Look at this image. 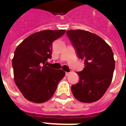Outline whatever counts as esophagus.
I'll return each instance as SVG.
<instances>
[{
	"instance_id": "esophagus-1",
	"label": "esophagus",
	"mask_w": 126,
	"mask_h": 126,
	"mask_svg": "<svg viewBox=\"0 0 126 126\" xmlns=\"http://www.w3.org/2000/svg\"><path fill=\"white\" fill-rule=\"evenodd\" d=\"M70 74V73H69V72H66V73H65V76H66V77H67V76H69V75Z\"/></svg>"
}]
</instances>
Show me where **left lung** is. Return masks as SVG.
<instances>
[{
  "instance_id": "8db88e82",
  "label": "left lung",
  "mask_w": 126,
  "mask_h": 126,
  "mask_svg": "<svg viewBox=\"0 0 126 126\" xmlns=\"http://www.w3.org/2000/svg\"><path fill=\"white\" fill-rule=\"evenodd\" d=\"M67 35L79 58L84 61V68L77 72L78 83L72 85L77 100L91 103L104 94L112 82L115 61L110 46L98 35L82 30H67Z\"/></svg>"
}]
</instances>
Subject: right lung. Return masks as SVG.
Returning <instances> with one entry per match:
<instances>
[{
    "label": "right lung",
    "mask_w": 126,
    "mask_h": 126,
    "mask_svg": "<svg viewBox=\"0 0 126 126\" xmlns=\"http://www.w3.org/2000/svg\"><path fill=\"white\" fill-rule=\"evenodd\" d=\"M65 30H43L32 34L18 45L12 59L14 81L27 100L35 103L47 101L64 77L63 70L46 65L51 58L53 41Z\"/></svg>",
    "instance_id": "add662e5"
}]
</instances>
